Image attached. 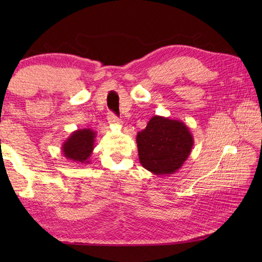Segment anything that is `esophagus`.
Returning a JSON list of instances; mask_svg holds the SVG:
<instances>
[{
	"mask_svg": "<svg viewBox=\"0 0 262 262\" xmlns=\"http://www.w3.org/2000/svg\"><path fill=\"white\" fill-rule=\"evenodd\" d=\"M108 121L113 125H120L121 124L120 119L118 118V117H116V115H114L113 113L108 114Z\"/></svg>",
	"mask_w": 262,
	"mask_h": 262,
	"instance_id": "34e87169",
	"label": "esophagus"
}]
</instances>
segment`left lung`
Wrapping results in <instances>:
<instances>
[{
	"instance_id": "obj_1",
	"label": "left lung",
	"mask_w": 262,
	"mask_h": 262,
	"mask_svg": "<svg viewBox=\"0 0 262 262\" xmlns=\"http://www.w3.org/2000/svg\"><path fill=\"white\" fill-rule=\"evenodd\" d=\"M138 158L143 168L157 176L173 174L190 155L193 137L185 122L153 116L137 133Z\"/></svg>"
}]
</instances>
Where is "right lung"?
Here are the masks:
<instances>
[{
	"instance_id": "obj_1",
	"label": "right lung",
	"mask_w": 262,
	"mask_h": 262,
	"mask_svg": "<svg viewBox=\"0 0 262 262\" xmlns=\"http://www.w3.org/2000/svg\"><path fill=\"white\" fill-rule=\"evenodd\" d=\"M97 133L90 128L74 130L66 138L62 145V152L64 157L76 163L88 164L89 158L93 152L94 138Z\"/></svg>"
}]
</instances>
